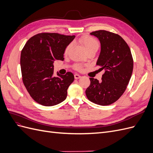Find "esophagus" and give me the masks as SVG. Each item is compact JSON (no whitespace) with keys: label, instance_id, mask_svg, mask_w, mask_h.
<instances>
[{"label":"esophagus","instance_id":"34e87169","mask_svg":"<svg viewBox=\"0 0 153 153\" xmlns=\"http://www.w3.org/2000/svg\"><path fill=\"white\" fill-rule=\"evenodd\" d=\"M74 76H75V79H78V78H80L81 76H80V75H78V74H77V73H76V74H75V75H74Z\"/></svg>","mask_w":153,"mask_h":153}]
</instances>
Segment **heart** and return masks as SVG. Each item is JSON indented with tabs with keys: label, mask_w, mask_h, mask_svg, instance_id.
Returning a JSON list of instances; mask_svg holds the SVG:
<instances>
[{
	"label": "heart",
	"mask_w": 153,
	"mask_h": 153,
	"mask_svg": "<svg viewBox=\"0 0 153 153\" xmlns=\"http://www.w3.org/2000/svg\"><path fill=\"white\" fill-rule=\"evenodd\" d=\"M80 42L82 44V45L84 46L85 49L86 50L87 52L88 51L90 50H98L99 47H100V44L98 41L95 38L91 36H85L80 39ZM71 45H68L66 48H65V50H64V53H67L69 49L70 48ZM74 68L76 70H82L83 69V66L80 64H78L76 63L74 64L73 66Z\"/></svg>",
	"instance_id": "heart-1"
}]
</instances>
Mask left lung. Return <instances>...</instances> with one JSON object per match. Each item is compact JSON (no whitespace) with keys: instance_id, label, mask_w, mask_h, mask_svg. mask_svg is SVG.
Returning a JSON list of instances; mask_svg holds the SVG:
<instances>
[{"instance_id":"obj_1","label":"left lung","mask_w":153,"mask_h":153,"mask_svg":"<svg viewBox=\"0 0 153 153\" xmlns=\"http://www.w3.org/2000/svg\"><path fill=\"white\" fill-rule=\"evenodd\" d=\"M98 38L101 43V52L97 61L99 70H105L101 82L90 78V85L87 88V98L91 102L106 106L119 99L130 80L133 60L130 48L117 34L105 30L91 33Z\"/></svg>"}]
</instances>
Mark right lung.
Segmentation results:
<instances>
[{
	"mask_svg": "<svg viewBox=\"0 0 153 153\" xmlns=\"http://www.w3.org/2000/svg\"><path fill=\"white\" fill-rule=\"evenodd\" d=\"M75 36L43 32L27 41L23 48L20 66L23 83L37 103L50 106L65 100L67 90L74 80L71 72L53 76V63L64 60V53Z\"/></svg>",
	"mask_w": 153,
	"mask_h": 153,
	"instance_id": "add662e5",
	"label": "right lung"
}]
</instances>
